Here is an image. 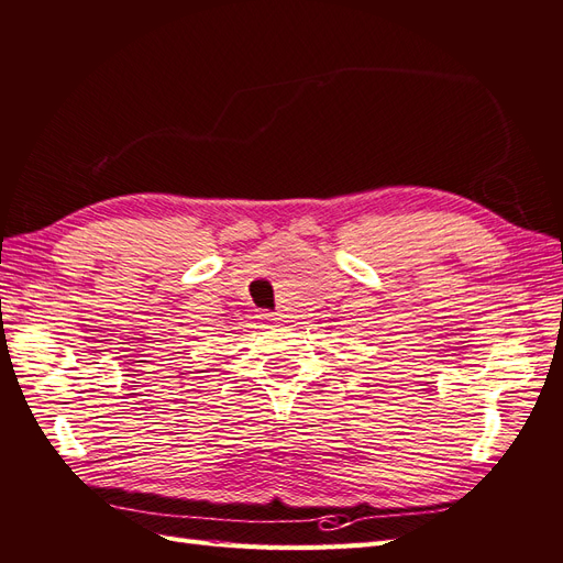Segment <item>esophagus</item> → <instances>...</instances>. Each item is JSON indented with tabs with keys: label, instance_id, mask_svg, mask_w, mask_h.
<instances>
[{
	"label": "esophagus",
	"instance_id": "34e87169",
	"mask_svg": "<svg viewBox=\"0 0 563 563\" xmlns=\"http://www.w3.org/2000/svg\"><path fill=\"white\" fill-rule=\"evenodd\" d=\"M262 316H264L266 321H276V316H278V313H262Z\"/></svg>",
	"mask_w": 563,
	"mask_h": 563
}]
</instances>
